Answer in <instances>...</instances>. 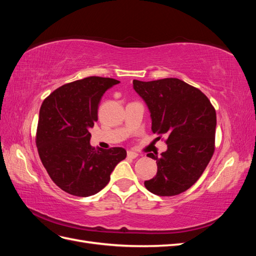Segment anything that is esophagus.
<instances>
[{
  "instance_id": "1",
  "label": "esophagus",
  "mask_w": 256,
  "mask_h": 256,
  "mask_svg": "<svg viewBox=\"0 0 256 256\" xmlns=\"http://www.w3.org/2000/svg\"><path fill=\"white\" fill-rule=\"evenodd\" d=\"M127 156L129 157V158H132V159H134V158H136L138 154L136 152H132V150H128L127 152Z\"/></svg>"
}]
</instances>
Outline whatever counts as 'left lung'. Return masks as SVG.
<instances>
[{
  "instance_id": "obj_1",
  "label": "left lung",
  "mask_w": 256,
  "mask_h": 256,
  "mask_svg": "<svg viewBox=\"0 0 256 256\" xmlns=\"http://www.w3.org/2000/svg\"><path fill=\"white\" fill-rule=\"evenodd\" d=\"M134 90L148 108L152 132L168 136L161 157L147 154L158 170L145 187L160 196L180 194L198 180L212 157L216 111L198 88L176 78L134 80Z\"/></svg>"
}]
</instances>
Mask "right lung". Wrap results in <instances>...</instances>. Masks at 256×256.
<instances>
[{"instance_id": "1", "label": "right lung", "mask_w": 256, "mask_h": 256, "mask_svg": "<svg viewBox=\"0 0 256 256\" xmlns=\"http://www.w3.org/2000/svg\"><path fill=\"white\" fill-rule=\"evenodd\" d=\"M118 83L111 78L88 76L58 88L40 106L38 154L54 184L69 194H96L127 156L122 147L102 150L90 143V129L98 120L100 100L106 90Z\"/></svg>"}]
</instances>
